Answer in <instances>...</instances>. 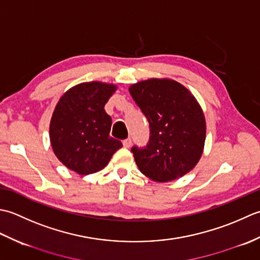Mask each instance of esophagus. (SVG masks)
Returning <instances> with one entry per match:
<instances>
[{
  "label": "esophagus",
  "mask_w": 260,
  "mask_h": 260,
  "mask_svg": "<svg viewBox=\"0 0 260 260\" xmlns=\"http://www.w3.org/2000/svg\"><path fill=\"white\" fill-rule=\"evenodd\" d=\"M123 147L124 148H130L131 147V139L123 140Z\"/></svg>",
  "instance_id": "obj_1"
}]
</instances>
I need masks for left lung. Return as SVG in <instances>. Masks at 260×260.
<instances>
[{"label": "left lung", "mask_w": 260, "mask_h": 260, "mask_svg": "<svg viewBox=\"0 0 260 260\" xmlns=\"http://www.w3.org/2000/svg\"><path fill=\"white\" fill-rule=\"evenodd\" d=\"M129 91L150 126L147 147L131 149L140 172L159 183L189 173L202 157L206 136L205 116L198 100L171 78L137 82Z\"/></svg>", "instance_id": "8db88e82"}]
</instances>
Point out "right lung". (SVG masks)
<instances>
[{
  "instance_id": "obj_1",
  "label": "right lung",
  "mask_w": 260,
  "mask_h": 260,
  "mask_svg": "<svg viewBox=\"0 0 260 260\" xmlns=\"http://www.w3.org/2000/svg\"><path fill=\"white\" fill-rule=\"evenodd\" d=\"M118 89L100 81L77 84L63 93L52 112L49 138L59 161L79 175L100 172L122 142L110 137L112 119L104 107Z\"/></svg>"
}]
</instances>
